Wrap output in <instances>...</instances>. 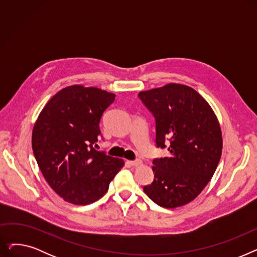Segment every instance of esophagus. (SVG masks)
<instances>
[{
  "label": "esophagus",
  "instance_id": "esophagus-1",
  "mask_svg": "<svg viewBox=\"0 0 257 257\" xmlns=\"http://www.w3.org/2000/svg\"><path fill=\"white\" fill-rule=\"evenodd\" d=\"M129 164L132 167H140L143 165V161L141 159H137V160H133V161H129Z\"/></svg>",
  "mask_w": 257,
  "mask_h": 257
}]
</instances>
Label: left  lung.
Instances as JSON below:
<instances>
[{
	"label": "left lung",
	"mask_w": 257,
	"mask_h": 257,
	"mask_svg": "<svg viewBox=\"0 0 257 257\" xmlns=\"http://www.w3.org/2000/svg\"><path fill=\"white\" fill-rule=\"evenodd\" d=\"M139 96L156 120V145L170 155L153 160L154 180L145 194L159 206L176 208L204 190L222 155L219 119L208 102L194 88L169 83Z\"/></svg>",
	"instance_id": "1"
}]
</instances>
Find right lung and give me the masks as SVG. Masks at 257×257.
Instances as JSON below:
<instances>
[{"label": "right lung", "mask_w": 257, "mask_h": 257, "mask_svg": "<svg viewBox=\"0 0 257 257\" xmlns=\"http://www.w3.org/2000/svg\"><path fill=\"white\" fill-rule=\"evenodd\" d=\"M115 94L98 87L71 85L50 99L32 130L37 165L53 191L75 205L102 198L124 160L97 151L100 119Z\"/></svg>", "instance_id": "1"}]
</instances>
